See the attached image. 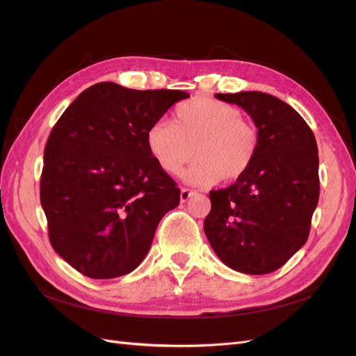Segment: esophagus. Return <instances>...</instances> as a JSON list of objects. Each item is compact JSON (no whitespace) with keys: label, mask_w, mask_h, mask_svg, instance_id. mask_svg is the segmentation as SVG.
Masks as SVG:
<instances>
[{"label":"esophagus","mask_w":356,"mask_h":356,"mask_svg":"<svg viewBox=\"0 0 356 356\" xmlns=\"http://www.w3.org/2000/svg\"><path fill=\"white\" fill-rule=\"evenodd\" d=\"M193 195H195V191H191V190H188V188H182V190H181V195H179L181 202L186 203Z\"/></svg>","instance_id":"esophagus-1"}]
</instances>
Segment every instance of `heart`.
Wrapping results in <instances>:
<instances>
[{
  "instance_id": "heart-1",
  "label": "heart",
  "mask_w": 356,
  "mask_h": 356,
  "mask_svg": "<svg viewBox=\"0 0 356 356\" xmlns=\"http://www.w3.org/2000/svg\"><path fill=\"white\" fill-rule=\"evenodd\" d=\"M145 143L168 175H179L196 154L186 179L209 187L220 179L233 182L250 170L258 152V132L234 105L195 98L177 106L174 123L159 120L149 126Z\"/></svg>"
}]
</instances>
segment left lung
I'll return each mask as SVG.
<instances>
[{"instance_id": "8db88e82", "label": "left lung", "mask_w": 356, "mask_h": 356, "mask_svg": "<svg viewBox=\"0 0 356 356\" xmlns=\"http://www.w3.org/2000/svg\"><path fill=\"white\" fill-rule=\"evenodd\" d=\"M251 115L258 152L246 174L209 191L203 229L215 254L236 272L282 267L309 238L319 199V157L312 129L293 106L263 92L217 93Z\"/></svg>"}]
</instances>
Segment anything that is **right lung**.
Segmentation results:
<instances>
[{
	"mask_svg": "<svg viewBox=\"0 0 356 356\" xmlns=\"http://www.w3.org/2000/svg\"><path fill=\"white\" fill-rule=\"evenodd\" d=\"M181 90H134L104 81L81 92L53 126L40 199L50 243L92 279L131 273L145 258L179 188L148 152L145 134Z\"/></svg>",
	"mask_w": 356,
	"mask_h": 356,
	"instance_id": "1",
	"label": "right lung"
}]
</instances>
